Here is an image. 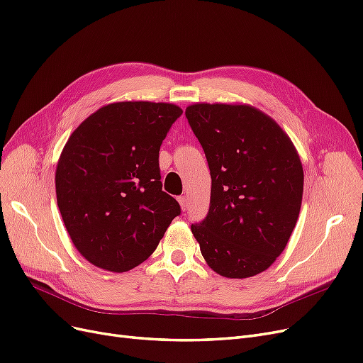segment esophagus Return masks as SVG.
I'll return each instance as SVG.
<instances>
[{"instance_id": "1", "label": "esophagus", "mask_w": 363, "mask_h": 363, "mask_svg": "<svg viewBox=\"0 0 363 363\" xmlns=\"http://www.w3.org/2000/svg\"><path fill=\"white\" fill-rule=\"evenodd\" d=\"M178 202H179V205H181V209L185 212L186 209H189V197L186 196H181V197H178Z\"/></svg>"}]
</instances>
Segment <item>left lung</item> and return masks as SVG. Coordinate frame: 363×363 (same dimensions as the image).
Instances as JSON below:
<instances>
[{"instance_id": "obj_1", "label": "left lung", "mask_w": 363, "mask_h": 363, "mask_svg": "<svg viewBox=\"0 0 363 363\" xmlns=\"http://www.w3.org/2000/svg\"><path fill=\"white\" fill-rule=\"evenodd\" d=\"M211 170L206 218L193 224L200 252L225 278L262 274L284 251L303 194L301 157L287 133L240 103H194L185 109Z\"/></svg>"}]
</instances>
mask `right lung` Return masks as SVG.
Instances as JSON below:
<instances>
[{
    "mask_svg": "<svg viewBox=\"0 0 363 363\" xmlns=\"http://www.w3.org/2000/svg\"><path fill=\"white\" fill-rule=\"evenodd\" d=\"M182 109L116 101L82 121L60 155L57 202L73 245L91 264L127 272L155 251L179 203L161 190L158 152Z\"/></svg>",
    "mask_w": 363,
    "mask_h": 363,
    "instance_id": "obj_1",
    "label": "right lung"
}]
</instances>
